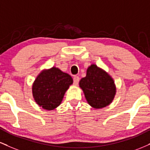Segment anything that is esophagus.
<instances>
[{
  "label": "esophagus",
  "instance_id": "obj_1",
  "mask_svg": "<svg viewBox=\"0 0 150 150\" xmlns=\"http://www.w3.org/2000/svg\"><path fill=\"white\" fill-rule=\"evenodd\" d=\"M79 81H80V77H79L78 76H77V75H75V76L73 77V83H74V84H75V85L78 84Z\"/></svg>",
  "mask_w": 150,
  "mask_h": 150
}]
</instances>
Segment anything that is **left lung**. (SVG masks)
I'll list each match as a JSON object with an SVG mask.
<instances>
[{
    "label": "left lung",
    "instance_id": "1",
    "mask_svg": "<svg viewBox=\"0 0 150 150\" xmlns=\"http://www.w3.org/2000/svg\"><path fill=\"white\" fill-rule=\"evenodd\" d=\"M79 84L86 101L96 109L109 105L116 93V86L112 77L95 64L89 66L86 77L81 79Z\"/></svg>",
    "mask_w": 150,
    "mask_h": 150
}]
</instances>
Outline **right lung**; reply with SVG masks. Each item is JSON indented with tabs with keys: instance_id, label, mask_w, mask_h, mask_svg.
Returning <instances> with one entry per match:
<instances>
[{
	"instance_id": "right-lung-1",
	"label": "right lung",
	"mask_w": 150,
	"mask_h": 150,
	"mask_svg": "<svg viewBox=\"0 0 150 150\" xmlns=\"http://www.w3.org/2000/svg\"><path fill=\"white\" fill-rule=\"evenodd\" d=\"M73 82L70 75L57 68L42 70L32 86L34 100L43 109L52 110L61 103L65 93Z\"/></svg>"
}]
</instances>
